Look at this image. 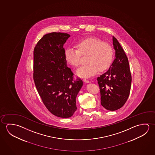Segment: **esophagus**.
<instances>
[{
	"instance_id": "1",
	"label": "esophagus",
	"mask_w": 155,
	"mask_h": 155,
	"mask_svg": "<svg viewBox=\"0 0 155 155\" xmlns=\"http://www.w3.org/2000/svg\"><path fill=\"white\" fill-rule=\"evenodd\" d=\"M83 80H84V82H85L86 83H89V81L87 79H86V78H84V79H83Z\"/></svg>"
}]
</instances>
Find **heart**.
I'll return each instance as SVG.
<instances>
[{
    "label": "heart",
    "instance_id": "b5f03b06",
    "mask_svg": "<svg viewBox=\"0 0 155 155\" xmlns=\"http://www.w3.org/2000/svg\"><path fill=\"white\" fill-rule=\"evenodd\" d=\"M77 49H66L64 57L67 62L71 66L77 67L81 64L82 56H87L86 65L79 68L76 74L80 77L93 76L97 71H105L113 62V49L110 45L101 40L90 37L76 43Z\"/></svg>",
    "mask_w": 155,
    "mask_h": 155
}]
</instances>
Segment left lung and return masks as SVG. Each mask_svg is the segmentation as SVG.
<instances>
[{"label":"left lung","mask_w":155,"mask_h":155,"mask_svg":"<svg viewBox=\"0 0 155 155\" xmlns=\"http://www.w3.org/2000/svg\"><path fill=\"white\" fill-rule=\"evenodd\" d=\"M115 58L109 69L97 78L101 94V105L115 111L122 107L130 94L131 74L128 58L118 40L113 37Z\"/></svg>","instance_id":"1"}]
</instances>
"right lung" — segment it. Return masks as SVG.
Returning a JSON list of instances; mask_svg holds the SVG:
<instances>
[{
  "mask_svg": "<svg viewBox=\"0 0 155 155\" xmlns=\"http://www.w3.org/2000/svg\"><path fill=\"white\" fill-rule=\"evenodd\" d=\"M67 33L52 32L38 42L33 52V80L47 109L54 115L68 118L77 109L76 97L83 85L67 66L64 44Z\"/></svg>",
  "mask_w": 155,
  "mask_h": 155,
  "instance_id": "obj_1",
  "label": "right lung"
}]
</instances>
